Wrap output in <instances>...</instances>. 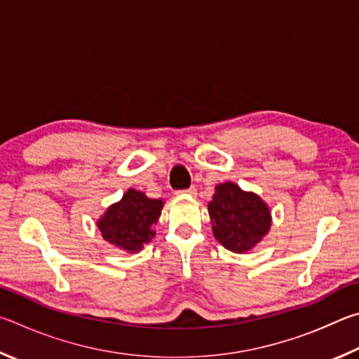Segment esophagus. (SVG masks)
<instances>
[{
  "instance_id": "obj_1",
  "label": "esophagus",
  "mask_w": 359,
  "mask_h": 359,
  "mask_svg": "<svg viewBox=\"0 0 359 359\" xmlns=\"http://www.w3.org/2000/svg\"><path fill=\"white\" fill-rule=\"evenodd\" d=\"M180 194H183V196H191V197H196L197 196V189L196 187H189V189H186V191H181Z\"/></svg>"
}]
</instances>
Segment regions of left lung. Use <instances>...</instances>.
<instances>
[{
  "instance_id": "8db88e82",
  "label": "left lung",
  "mask_w": 359,
  "mask_h": 359,
  "mask_svg": "<svg viewBox=\"0 0 359 359\" xmlns=\"http://www.w3.org/2000/svg\"><path fill=\"white\" fill-rule=\"evenodd\" d=\"M208 212L216 240L236 254L252 249L271 227L268 205L257 194L244 192L235 183L216 186Z\"/></svg>"
}]
</instances>
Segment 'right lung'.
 <instances>
[{
    "label": "right lung",
    "mask_w": 359,
    "mask_h": 359,
    "mask_svg": "<svg viewBox=\"0 0 359 359\" xmlns=\"http://www.w3.org/2000/svg\"><path fill=\"white\" fill-rule=\"evenodd\" d=\"M162 206L161 198H148L140 191L129 189L118 203L107 208L97 229L107 243L135 254L154 238Z\"/></svg>",
    "instance_id": "obj_1"
}]
</instances>
